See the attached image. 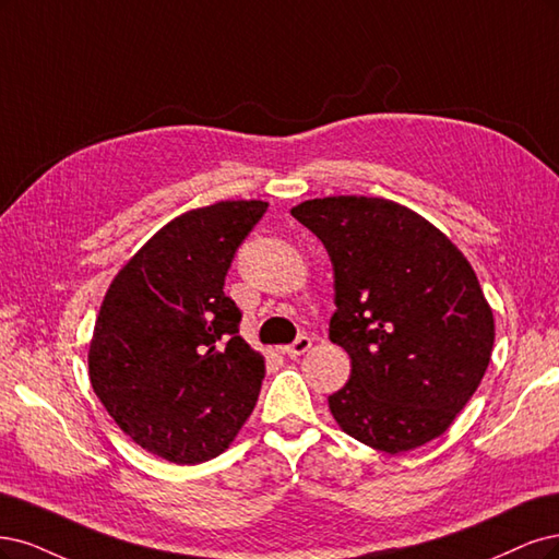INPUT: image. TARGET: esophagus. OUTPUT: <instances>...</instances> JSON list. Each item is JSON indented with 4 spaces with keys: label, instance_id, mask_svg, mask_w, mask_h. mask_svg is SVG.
Segmentation results:
<instances>
[{
    "label": "esophagus",
    "instance_id": "esophagus-1",
    "mask_svg": "<svg viewBox=\"0 0 559 559\" xmlns=\"http://www.w3.org/2000/svg\"><path fill=\"white\" fill-rule=\"evenodd\" d=\"M313 346V338L309 336V334H301V336H297L290 346H283L281 348V353L283 355H287V357H299V355H304L306 350H309Z\"/></svg>",
    "mask_w": 559,
    "mask_h": 559
}]
</instances>
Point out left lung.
I'll return each mask as SVG.
<instances>
[{
    "mask_svg": "<svg viewBox=\"0 0 559 559\" xmlns=\"http://www.w3.org/2000/svg\"><path fill=\"white\" fill-rule=\"evenodd\" d=\"M334 269L330 338L350 357L330 394L341 429L383 453L450 427L490 365L495 320L472 264L418 213L378 197L293 209Z\"/></svg>",
    "mask_w": 559,
    "mask_h": 559,
    "instance_id": "obj_1",
    "label": "left lung"
}]
</instances>
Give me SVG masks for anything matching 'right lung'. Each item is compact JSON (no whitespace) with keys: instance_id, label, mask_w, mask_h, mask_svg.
<instances>
[{"instance_id":"1","label":"right lung","mask_w":559,"mask_h":559,"mask_svg":"<svg viewBox=\"0 0 559 559\" xmlns=\"http://www.w3.org/2000/svg\"><path fill=\"white\" fill-rule=\"evenodd\" d=\"M266 202H218L162 227L120 269L90 344V383L148 453L200 464L253 413L264 359L239 336L241 311L225 295L237 248Z\"/></svg>"}]
</instances>
